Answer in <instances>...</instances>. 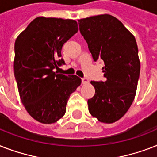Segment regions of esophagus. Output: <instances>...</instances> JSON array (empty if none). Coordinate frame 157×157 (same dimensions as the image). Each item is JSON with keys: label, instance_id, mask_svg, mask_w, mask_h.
Here are the masks:
<instances>
[{"label": "esophagus", "instance_id": "34e87169", "mask_svg": "<svg viewBox=\"0 0 157 157\" xmlns=\"http://www.w3.org/2000/svg\"><path fill=\"white\" fill-rule=\"evenodd\" d=\"M81 82H82L83 85H86V84L89 83V80L87 78H82L81 79Z\"/></svg>", "mask_w": 157, "mask_h": 157}]
</instances>
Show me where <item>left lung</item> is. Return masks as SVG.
Segmentation results:
<instances>
[{"label":"left lung","mask_w":157,"mask_h":157,"mask_svg":"<svg viewBox=\"0 0 157 157\" xmlns=\"http://www.w3.org/2000/svg\"><path fill=\"white\" fill-rule=\"evenodd\" d=\"M78 22L94 60L104 62L106 81L90 82L95 94L88 100L89 112L98 121L111 124L126 113L136 94L140 73L136 40L121 21L110 14Z\"/></svg>","instance_id":"8db88e82"}]
</instances>
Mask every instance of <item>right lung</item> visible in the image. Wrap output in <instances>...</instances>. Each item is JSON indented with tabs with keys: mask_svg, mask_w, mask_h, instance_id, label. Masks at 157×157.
Returning <instances> with one entry per match:
<instances>
[{
	"mask_svg": "<svg viewBox=\"0 0 157 157\" xmlns=\"http://www.w3.org/2000/svg\"><path fill=\"white\" fill-rule=\"evenodd\" d=\"M77 32L76 20L38 17L16 39L13 69L18 93L28 114L40 123L52 124L63 117L69 97L81 85L76 75L53 71L64 63L62 47Z\"/></svg>",
	"mask_w": 157,
	"mask_h": 157,
	"instance_id": "1",
	"label": "right lung"
}]
</instances>
